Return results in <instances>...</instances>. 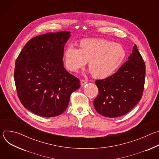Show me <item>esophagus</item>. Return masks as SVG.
Here are the masks:
<instances>
[{"label":"esophagus","instance_id":"34e87169","mask_svg":"<svg viewBox=\"0 0 159 159\" xmlns=\"http://www.w3.org/2000/svg\"><path fill=\"white\" fill-rule=\"evenodd\" d=\"M87 83V81L86 80H85V79H82L80 80V84H81V85H82V86L84 85Z\"/></svg>","mask_w":159,"mask_h":159}]
</instances>
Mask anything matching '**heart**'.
<instances>
[{
	"label": "heart",
	"instance_id": "b5f03b06",
	"mask_svg": "<svg viewBox=\"0 0 159 159\" xmlns=\"http://www.w3.org/2000/svg\"><path fill=\"white\" fill-rule=\"evenodd\" d=\"M126 52L121 44L100 38H87L79 43V48L69 45L64 52L66 67L77 72L89 61V68L97 79H104L114 74L121 66Z\"/></svg>",
	"mask_w": 159,
	"mask_h": 159
}]
</instances>
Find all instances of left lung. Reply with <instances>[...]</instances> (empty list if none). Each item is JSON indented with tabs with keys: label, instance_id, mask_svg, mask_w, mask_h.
<instances>
[{
	"label": "left lung",
	"instance_id": "8db88e82",
	"mask_svg": "<svg viewBox=\"0 0 159 159\" xmlns=\"http://www.w3.org/2000/svg\"><path fill=\"white\" fill-rule=\"evenodd\" d=\"M145 78V64L134 45L128 60L115 74L95 81L99 90L94 101L96 111L109 118L126 115L142 99Z\"/></svg>",
	"mask_w": 159,
	"mask_h": 159
}]
</instances>
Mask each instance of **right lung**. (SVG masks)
<instances>
[{"mask_svg":"<svg viewBox=\"0 0 159 159\" xmlns=\"http://www.w3.org/2000/svg\"><path fill=\"white\" fill-rule=\"evenodd\" d=\"M70 32L48 33L27 42L16 60L14 81L23 106L46 118L58 116L71 94L80 87L78 78L63 66L64 45Z\"/></svg>","mask_w":159,"mask_h":159,"instance_id":"add662e5","label":"right lung"}]
</instances>
